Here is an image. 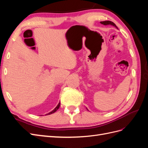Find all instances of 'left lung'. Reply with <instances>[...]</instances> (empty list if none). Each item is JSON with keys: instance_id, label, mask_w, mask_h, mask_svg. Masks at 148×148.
Here are the masks:
<instances>
[{"instance_id": "1", "label": "left lung", "mask_w": 148, "mask_h": 148, "mask_svg": "<svg viewBox=\"0 0 148 148\" xmlns=\"http://www.w3.org/2000/svg\"><path fill=\"white\" fill-rule=\"evenodd\" d=\"M100 23H101V24H102V25H112V26H114V27H115L117 29H118L117 26L115 25V24L114 23H113V22L111 21H101ZM86 109H87V108H86ZM87 110H88V109H87Z\"/></svg>"}]
</instances>
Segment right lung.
<instances>
[{
    "label": "right lung",
    "mask_w": 148,
    "mask_h": 148,
    "mask_svg": "<svg viewBox=\"0 0 148 148\" xmlns=\"http://www.w3.org/2000/svg\"><path fill=\"white\" fill-rule=\"evenodd\" d=\"M60 103L59 102V104H58V105L56 106V108H55L54 109H53V110H52L51 112H49V113L46 114V115H50V114H53V113H54L55 112H56L58 109H59V108L60 107Z\"/></svg>",
    "instance_id": "add662e5"
}]
</instances>
